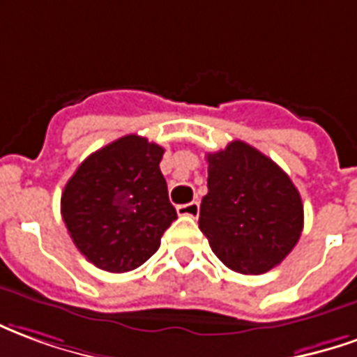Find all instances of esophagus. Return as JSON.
I'll use <instances>...</instances> for the list:
<instances>
[{
	"mask_svg": "<svg viewBox=\"0 0 357 357\" xmlns=\"http://www.w3.org/2000/svg\"><path fill=\"white\" fill-rule=\"evenodd\" d=\"M176 213L181 215V217H192V219H196L199 215V204L198 202L183 204V206L176 207Z\"/></svg>",
	"mask_w": 357,
	"mask_h": 357,
	"instance_id": "1",
	"label": "esophagus"
}]
</instances>
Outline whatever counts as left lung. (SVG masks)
<instances>
[{
    "label": "left lung",
    "instance_id": "8db88e82",
    "mask_svg": "<svg viewBox=\"0 0 357 357\" xmlns=\"http://www.w3.org/2000/svg\"><path fill=\"white\" fill-rule=\"evenodd\" d=\"M206 159L199 231L213 254L242 275L277 267L304 229V206L294 183L275 161L240 140Z\"/></svg>",
    "mask_w": 357,
    "mask_h": 357
}]
</instances>
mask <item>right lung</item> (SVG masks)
Wrapping results in <instances>:
<instances>
[{"label":"right lung","mask_w":357,"mask_h":357,"mask_svg":"<svg viewBox=\"0 0 357 357\" xmlns=\"http://www.w3.org/2000/svg\"><path fill=\"white\" fill-rule=\"evenodd\" d=\"M163 148L128 134L80 163L61 196L70 238L86 259L109 273L140 267L176 219L159 169Z\"/></svg>","instance_id":"obj_1"}]
</instances>
